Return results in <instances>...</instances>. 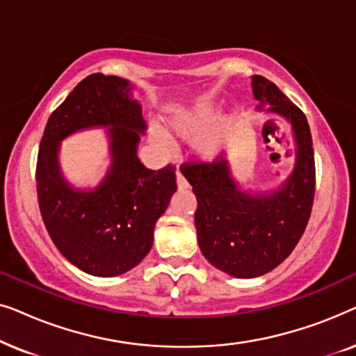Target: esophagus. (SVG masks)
<instances>
[{"mask_svg": "<svg viewBox=\"0 0 356 356\" xmlns=\"http://www.w3.org/2000/svg\"><path fill=\"white\" fill-rule=\"evenodd\" d=\"M177 186L179 188V189H186L188 188V183H186V179H184V177L179 172H177Z\"/></svg>", "mask_w": 356, "mask_h": 356, "instance_id": "esophagus-1", "label": "esophagus"}]
</instances>
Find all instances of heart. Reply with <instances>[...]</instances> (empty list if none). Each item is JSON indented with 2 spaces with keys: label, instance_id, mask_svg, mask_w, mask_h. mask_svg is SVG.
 Masks as SVG:
<instances>
[{
  "label": "heart",
  "instance_id": "heart-1",
  "mask_svg": "<svg viewBox=\"0 0 356 356\" xmlns=\"http://www.w3.org/2000/svg\"><path fill=\"white\" fill-rule=\"evenodd\" d=\"M218 116H220L218 106L212 104H201L172 116L168 120L167 128L173 138L183 140V143L196 140L193 145V152L197 160L213 162L222 155L232 133L230 121L220 120L217 123ZM150 143L163 152L172 150L170 139L160 131L150 133Z\"/></svg>",
  "mask_w": 356,
  "mask_h": 356
}]
</instances>
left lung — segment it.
<instances>
[{
    "label": "left lung",
    "instance_id": "8db88e82",
    "mask_svg": "<svg viewBox=\"0 0 356 356\" xmlns=\"http://www.w3.org/2000/svg\"><path fill=\"white\" fill-rule=\"evenodd\" d=\"M256 111L290 126L295 160L274 189L248 188L233 175L228 159L181 168L197 199V243L218 270L238 279L264 275L284 262L308 225L314 199V152L308 121L274 82L251 77Z\"/></svg>",
    "mask_w": 356,
    "mask_h": 356
}]
</instances>
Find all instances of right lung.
<instances>
[{"mask_svg":"<svg viewBox=\"0 0 356 356\" xmlns=\"http://www.w3.org/2000/svg\"><path fill=\"white\" fill-rule=\"evenodd\" d=\"M136 87L118 76L92 74L53 111L37 160V194L53 243L71 264L95 277H116L139 264L155 223L177 193L172 165L144 167L145 133ZM87 129H106L111 165L95 187H74L62 173L60 143Z\"/></svg>","mask_w":356,"mask_h":356,"instance_id":"1","label":"right lung"}]
</instances>
